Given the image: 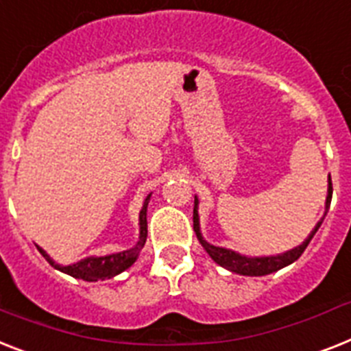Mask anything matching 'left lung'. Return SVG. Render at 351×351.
Wrapping results in <instances>:
<instances>
[{
    "label": "left lung",
    "mask_w": 351,
    "mask_h": 351,
    "mask_svg": "<svg viewBox=\"0 0 351 351\" xmlns=\"http://www.w3.org/2000/svg\"><path fill=\"white\" fill-rule=\"evenodd\" d=\"M332 178H328V195H326V210H324V216L328 213L330 202H332ZM324 216L317 221V225L314 227V230L310 232L308 238L303 241L301 245L294 247L292 250H287L283 254L278 256H259V258H249V256H241L240 252H234L230 249H223V247H216V245H210L204 240V236L200 232V218H198V198L195 196V210H193V223H195V232L196 238L200 240L202 247L207 250V254L215 259L216 263L223 267V269L230 270V272H236V274L241 276H267L272 274L276 270L283 269L287 265L294 263L299 256L303 254L304 249L308 247L310 240L314 238V234L317 232V229L323 223Z\"/></svg>",
    "instance_id": "8db88e82"
}]
</instances>
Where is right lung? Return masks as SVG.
I'll return each mask as SVG.
<instances>
[{"label":"right lung","instance_id":"add662e5","mask_svg":"<svg viewBox=\"0 0 351 351\" xmlns=\"http://www.w3.org/2000/svg\"><path fill=\"white\" fill-rule=\"evenodd\" d=\"M151 195L146 196L144 200V205H142L141 216H138V225H141V234H138V241H136L135 247H131L128 250H122V252H117V254H108V256H90V258H84L81 261H77L73 265H57L50 256L41 249L37 247L39 252L45 256L48 263L56 267L57 270H61L64 274L72 276V278L77 279H84V281H97V279H110L113 276L121 274L126 269H130L131 265L135 263L138 254H141L142 247L146 243L147 238V204H149Z\"/></svg>","mask_w":351,"mask_h":351}]
</instances>
